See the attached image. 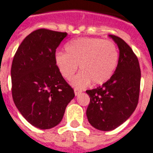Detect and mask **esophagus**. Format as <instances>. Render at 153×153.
I'll use <instances>...</instances> for the list:
<instances>
[{
    "label": "esophagus",
    "instance_id": "1",
    "mask_svg": "<svg viewBox=\"0 0 153 153\" xmlns=\"http://www.w3.org/2000/svg\"><path fill=\"white\" fill-rule=\"evenodd\" d=\"M82 92V91L81 89L78 88H75L74 89V93H75V96H78L79 94H81Z\"/></svg>",
    "mask_w": 153,
    "mask_h": 153
}]
</instances>
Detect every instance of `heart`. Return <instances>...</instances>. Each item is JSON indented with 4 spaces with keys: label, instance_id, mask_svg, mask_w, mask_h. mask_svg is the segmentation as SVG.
Listing matches in <instances>:
<instances>
[{
    "label": "heart",
    "instance_id": "obj_1",
    "mask_svg": "<svg viewBox=\"0 0 153 153\" xmlns=\"http://www.w3.org/2000/svg\"><path fill=\"white\" fill-rule=\"evenodd\" d=\"M66 53L55 55V64L67 80L72 78L78 68L81 71L72 81V85L83 87L92 82L100 85L109 80L116 68L119 53L115 44L97 38H82L69 42Z\"/></svg>",
    "mask_w": 153,
    "mask_h": 153
}]
</instances>
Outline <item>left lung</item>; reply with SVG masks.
<instances>
[{
    "label": "left lung",
    "instance_id": "obj_1",
    "mask_svg": "<svg viewBox=\"0 0 153 153\" xmlns=\"http://www.w3.org/2000/svg\"><path fill=\"white\" fill-rule=\"evenodd\" d=\"M120 50L112 76L101 86L86 91L90 104L86 109L89 123L96 129L110 131L126 121L138 102L141 71L137 57L122 39L109 34Z\"/></svg>",
    "mask_w": 153,
    "mask_h": 153
}]
</instances>
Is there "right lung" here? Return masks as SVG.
<instances>
[{
    "instance_id": "right-lung-1",
    "label": "right lung",
    "mask_w": 153,
    "mask_h": 153,
    "mask_svg": "<svg viewBox=\"0 0 153 153\" xmlns=\"http://www.w3.org/2000/svg\"><path fill=\"white\" fill-rule=\"evenodd\" d=\"M67 35L46 29L35 30L23 40L13 58L14 103L22 116L40 129L57 126L75 96L55 64L56 49Z\"/></svg>"
}]
</instances>
